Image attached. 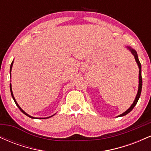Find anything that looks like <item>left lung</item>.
Wrapping results in <instances>:
<instances>
[{"label":"left lung","instance_id":"8db88e82","mask_svg":"<svg viewBox=\"0 0 151 151\" xmlns=\"http://www.w3.org/2000/svg\"><path fill=\"white\" fill-rule=\"evenodd\" d=\"M126 47L127 48V49L129 50L130 52H131V53L132 54L133 56H134L135 60H136L137 65H138V69H139V74H138V92H137L136 98H135L134 101L133 102V104H131V106H130L129 108L125 112H124V113H122L121 114H120V115H119L117 117L124 116H125V115H126V114H128L129 113V112H131V111L133 110V109L134 108V106L136 105V104H137V102H138V99H139L140 96H141V90H142V83H143V82H142V77H141V62H139V60H138V54H137L136 50L133 49V48L127 45V46H126Z\"/></svg>","mask_w":151,"mask_h":151}]
</instances>
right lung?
Here are the masks:
<instances>
[{
  "mask_svg": "<svg viewBox=\"0 0 151 151\" xmlns=\"http://www.w3.org/2000/svg\"><path fill=\"white\" fill-rule=\"evenodd\" d=\"M13 61L12 62V63H11V65H10V77H11V70H12V67H13ZM10 93H11V96H12V97H13V100H14V101H15V104L17 105V106L18 107V109H20V111H21L22 112V113H23L24 114H25V115H26V116H27L28 117H30V118H31V119H48V118H50V117H52V116H53L54 115H55V114H54V115H52V116H49V117H46V118H36V117H33V116H31L30 115H29V114H27V113H26V112L25 111H23L22 110V109L20 108V106L18 105V104L17 103V101H16V100H15V97H14V96H13V90H12V85H11V84H10Z\"/></svg>",
  "mask_w": 151,
  "mask_h": 151,
  "instance_id": "add662e5",
  "label": "right lung"
}]
</instances>
